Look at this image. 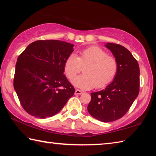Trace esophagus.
I'll return each mask as SVG.
<instances>
[{
    "label": "esophagus",
    "instance_id": "34e87169",
    "mask_svg": "<svg viewBox=\"0 0 156 156\" xmlns=\"http://www.w3.org/2000/svg\"><path fill=\"white\" fill-rule=\"evenodd\" d=\"M83 93V92L81 90H79V89H76V90L75 91V94L76 95H80Z\"/></svg>",
    "mask_w": 156,
    "mask_h": 156
}]
</instances>
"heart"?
Returning <instances> with one entry per match:
<instances>
[{"instance_id":"b5f03b06","label":"heart","mask_w":156,"mask_h":156,"mask_svg":"<svg viewBox=\"0 0 156 156\" xmlns=\"http://www.w3.org/2000/svg\"><path fill=\"white\" fill-rule=\"evenodd\" d=\"M84 65L83 74L73 80L75 86L83 89L106 87L115 78L119 67L114 57L98 47L91 46L80 51L78 57L72 54L66 59L64 70L69 80H72Z\"/></svg>"}]
</instances>
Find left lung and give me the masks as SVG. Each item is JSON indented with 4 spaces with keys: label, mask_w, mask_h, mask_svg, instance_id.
Returning a JSON list of instances; mask_svg holds the SVG:
<instances>
[{
    "label": "left lung",
    "mask_w": 156,
    "mask_h": 156,
    "mask_svg": "<svg viewBox=\"0 0 156 156\" xmlns=\"http://www.w3.org/2000/svg\"><path fill=\"white\" fill-rule=\"evenodd\" d=\"M105 47L117 60L118 72L112 83L105 89L91 93L87 110L92 117L109 122L125 115L138 96L140 68L135 58L125 47L111 43Z\"/></svg>",
    "instance_id": "left-lung-1"
}]
</instances>
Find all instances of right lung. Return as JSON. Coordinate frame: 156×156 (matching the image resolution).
Masks as SVG:
<instances>
[{"mask_svg": "<svg viewBox=\"0 0 156 156\" xmlns=\"http://www.w3.org/2000/svg\"><path fill=\"white\" fill-rule=\"evenodd\" d=\"M73 46L65 41H37L18 56L14 87L29 114L41 119L51 117L73 96L75 89L63 74Z\"/></svg>", "mask_w": 156, "mask_h": 156, "instance_id": "obj_1", "label": "right lung"}]
</instances>
